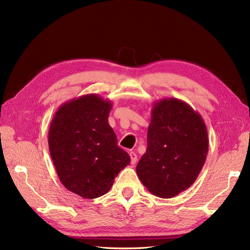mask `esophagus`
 <instances>
[{"label": "esophagus", "mask_w": 250, "mask_h": 250, "mask_svg": "<svg viewBox=\"0 0 250 250\" xmlns=\"http://www.w3.org/2000/svg\"><path fill=\"white\" fill-rule=\"evenodd\" d=\"M129 155H130L131 164H132V165H134L135 163H137V161H138V155L135 154V152H133V151H131V152L129 153Z\"/></svg>", "instance_id": "1"}]
</instances>
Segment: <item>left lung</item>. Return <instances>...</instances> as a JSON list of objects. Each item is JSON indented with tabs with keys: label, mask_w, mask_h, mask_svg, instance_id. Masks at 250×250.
<instances>
[{
	"label": "left lung",
	"mask_w": 250,
	"mask_h": 250,
	"mask_svg": "<svg viewBox=\"0 0 250 250\" xmlns=\"http://www.w3.org/2000/svg\"><path fill=\"white\" fill-rule=\"evenodd\" d=\"M208 152V130L199 113L175 98L162 99L153 104L137 174L150 193L175 197L195 183Z\"/></svg>",
	"instance_id": "8db88e82"
}]
</instances>
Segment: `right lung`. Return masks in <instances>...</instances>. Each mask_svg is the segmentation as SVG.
<instances>
[{
    "instance_id": "1",
    "label": "right lung",
    "mask_w": 250,
    "mask_h": 250,
    "mask_svg": "<svg viewBox=\"0 0 250 250\" xmlns=\"http://www.w3.org/2000/svg\"><path fill=\"white\" fill-rule=\"evenodd\" d=\"M112 103L96 94L65 102L53 117L48 143L57 175L85 199L106 194L130 157L108 124Z\"/></svg>"
}]
</instances>
